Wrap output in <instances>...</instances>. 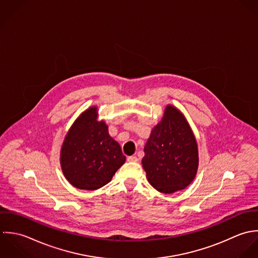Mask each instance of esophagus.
<instances>
[{
	"instance_id": "1",
	"label": "esophagus",
	"mask_w": 258,
	"mask_h": 258,
	"mask_svg": "<svg viewBox=\"0 0 258 258\" xmlns=\"http://www.w3.org/2000/svg\"><path fill=\"white\" fill-rule=\"evenodd\" d=\"M127 160L130 162H138L139 161V158L136 156V155H132V156H128L127 157Z\"/></svg>"
}]
</instances>
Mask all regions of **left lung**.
Wrapping results in <instances>:
<instances>
[{
	"instance_id": "8db88e82",
	"label": "left lung",
	"mask_w": 258,
	"mask_h": 258,
	"mask_svg": "<svg viewBox=\"0 0 258 258\" xmlns=\"http://www.w3.org/2000/svg\"><path fill=\"white\" fill-rule=\"evenodd\" d=\"M144 151L143 167L156 190L173 194L195 179L199 167L197 140L176 107L166 105L163 117L153 128Z\"/></svg>"
}]
</instances>
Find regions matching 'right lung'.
<instances>
[{
	"label": "right lung",
	"mask_w": 258,
	"mask_h": 258,
	"mask_svg": "<svg viewBox=\"0 0 258 258\" xmlns=\"http://www.w3.org/2000/svg\"><path fill=\"white\" fill-rule=\"evenodd\" d=\"M107 125L98 120L92 106L68 132L60 150V166L68 181L80 189L95 190L108 183L124 163L120 146L108 135Z\"/></svg>",
	"instance_id": "right-lung-1"
}]
</instances>
